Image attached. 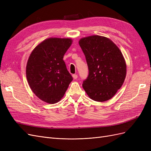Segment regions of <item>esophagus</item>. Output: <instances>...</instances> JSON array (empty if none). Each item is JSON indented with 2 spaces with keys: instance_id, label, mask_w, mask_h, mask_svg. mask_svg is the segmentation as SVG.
I'll list each match as a JSON object with an SVG mask.
<instances>
[{
  "instance_id": "1",
  "label": "esophagus",
  "mask_w": 151,
  "mask_h": 151,
  "mask_svg": "<svg viewBox=\"0 0 151 151\" xmlns=\"http://www.w3.org/2000/svg\"><path fill=\"white\" fill-rule=\"evenodd\" d=\"M72 77H73V78H74V79H77V77H78V76H77V74H73Z\"/></svg>"
}]
</instances>
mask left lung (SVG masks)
Returning <instances> with one entry per match:
<instances>
[{"label":"left lung","instance_id":"left-lung-1","mask_svg":"<svg viewBox=\"0 0 151 151\" xmlns=\"http://www.w3.org/2000/svg\"><path fill=\"white\" fill-rule=\"evenodd\" d=\"M79 43L89 70L83 84L86 93L96 101L110 99L126 76V63L121 51L111 40L98 35L81 38Z\"/></svg>","mask_w":151,"mask_h":151}]
</instances>
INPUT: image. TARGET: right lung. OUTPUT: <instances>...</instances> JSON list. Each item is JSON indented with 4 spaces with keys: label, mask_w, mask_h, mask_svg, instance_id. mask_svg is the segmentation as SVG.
Wrapping results in <instances>:
<instances>
[{
    "label": "right lung",
    "mask_w": 151,
    "mask_h": 151,
    "mask_svg": "<svg viewBox=\"0 0 151 151\" xmlns=\"http://www.w3.org/2000/svg\"><path fill=\"white\" fill-rule=\"evenodd\" d=\"M72 42L69 38L47 39L35 47L28 58L27 80L33 92L45 102H58L73 80L63 60Z\"/></svg>",
    "instance_id": "right-lung-1"
}]
</instances>
